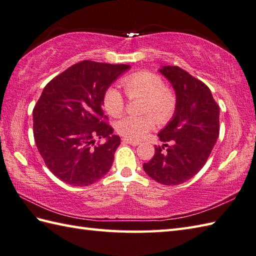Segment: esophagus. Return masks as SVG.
I'll return each instance as SVG.
<instances>
[{
    "instance_id": "1",
    "label": "esophagus",
    "mask_w": 256,
    "mask_h": 256,
    "mask_svg": "<svg viewBox=\"0 0 256 256\" xmlns=\"http://www.w3.org/2000/svg\"><path fill=\"white\" fill-rule=\"evenodd\" d=\"M123 143H126V144H131L133 146H138L140 144L138 140H130V138H123Z\"/></svg>"
}]
</instances>
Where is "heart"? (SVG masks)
<instances>
[{
    "label": "heart",
    "mask_w": 256,
    "mask_h": 256,
    "mask_svg": "<svg viewBox=\"0 0 256 256\" xmlns=\"http://www.w3.org/2000/svg\"><path fill=\"white\" fill-rule=\"evenodd\" d=\"M121 84L128 98L145 99L143 113L154 114L160 123H165L172 116L176 108V96L170 89L166 88L160 76L148 72H135L123 78ZM103 104L111 116H121L125 108L121 91L116 86L108 88L103 98ZM154 116H124L116 123V128L118 134L128 138H143L155 128Z\"/></svg>",
    "instance_id": "heart-1"
}]
</instances>
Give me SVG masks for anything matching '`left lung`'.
Instances as JSON below:
<instances>
[{
  "label": "left lung",
  "mask_w": 256,
  "mask_h": 256,
  "mask_svg": "<svg viewBox=\"0 0 256 256\" xmlns=\"http://www.w3.org/2000/svg\"><path fill=\"white\" fill-rule=\"evenodd\" d=\"M158 72L175 90L176 108L158 133L164 144L156 146L153 158L143 168L155 182L175 186L192 178L206 164L219 138L220 108L208 86L184 69L162 66Z\"/></svg>",
  "instance_id": "left-lung-1"
}]
</instances>
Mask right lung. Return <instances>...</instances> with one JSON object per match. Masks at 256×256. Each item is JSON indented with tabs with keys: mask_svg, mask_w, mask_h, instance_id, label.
Returning <instances> with one entry per match:
<instances>
[{
	"mask_svg": "<svg viewBox=\"0 0 256 256\" xmlns=\"http://www.w3.org/2000/svg\"><path fill=\"white\" fill-rule=\"evenodd\" d=\"M131 68L84 60L46 84L32 110L37 150L54 175L70 186L96 182L110 170L121 138L103 114L113 81ZM96 138H104L95 145Z\"/></svg>",
	"mask_w": 256,
	"mask_h": 256,
	"instance_id": "obj_1",
	"label": "right lung"
}]
</instances>
